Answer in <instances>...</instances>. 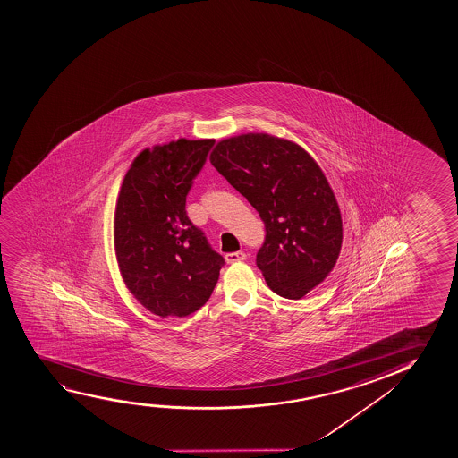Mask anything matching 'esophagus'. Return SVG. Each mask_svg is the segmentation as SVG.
Returning <instances> with one entry per match:
<instances>
[{"instance_id": "esophagus-1", "label": "esophagus", "mask_w": 458, "mask_h": 458, "mask_svg": "<svg viewBox=\"0 0 458 458\" xmlns=\"http://www.w3.org/2000/svg\"><path fill=\"white\" fill-rule=\"evenodd\" d=\"M247 258V254L243 253V251H234V253H226L225 259L228 264H233V262H241V260L245 259Z\"/></svg>"}]
</instances>
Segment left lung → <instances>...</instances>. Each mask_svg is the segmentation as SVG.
Segmentation results:
<instances>
[{
  "label": "left lung",
  "instance_id": "8db88e82",
  "mask_svg": "<svg viewBox=\"0 0 458 458\" xmlns=\"http://www.w3.org/2000/svg\"><path fill=\"white\" fill-rule=\"evenodd\" d=\"M209 162L266 225L256 266L268 287L301 300L334 270L343 221L326 175L300 145L268 134L219 141Z\"/></svg>",
  "mask_w": 458,
  "mask_h": 458
}]
</instances>
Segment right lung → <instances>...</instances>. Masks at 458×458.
Segmentation results:
<instances>
[{
    "instance_id": "1",
    "label": "right lung",
    "mask_w": 458,
    "mask_h": 458,
    "mask_svg": "<svg viewBox=\"0 0 458 458\" xmlns=\"http://www.w3.org/2000/svg\"><path fill=\"white\" fill-rule=\"evenodd\" d=\"M215 140L143 149L120 188L114 243L126 287L158 317H188L209 300L225 264L187 215V196Z\"/></svg>"
}]
</instances>
